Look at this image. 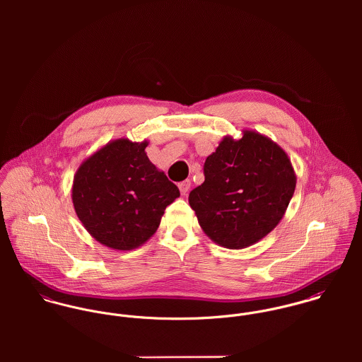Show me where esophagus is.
<instances>
[{
	"label": "esophagus",
	"instance_id": "1",
	"mask_svg": "<svg viewBox=\"0 0 362 362\" xmlns=\"http://www.w3.org/2000/svg\"><path fill=\"white\" fill-rule=\"evenodd\" d=\"M178 188H180V191H181V194H182V195H187V194H188V191H189V188H191V181H189V180H187V181L180 182Z\"/></svg>",
	"mask_w": 362,
	"mask_h": 362
}]
</instances>
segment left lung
<instances>
[{
    "instance_id": "left-lung-1",
    "label": "left lung",
    "mask_w": 362,
    "mask_h": 362,
    "mask_svg": "<svg viewBox=\"0 0 362 362\" xmlns=\"http://www.w3.org/2000/svg\"><path fill=\"white\" fill-rule=\"evenodd\" d=\"M204 173L189 206L207 237L228 250L266 237L283 218L297 184L287 153L252 129H243L240 139L226 135L207 156Z\"/></svg>"
}]
</instances>
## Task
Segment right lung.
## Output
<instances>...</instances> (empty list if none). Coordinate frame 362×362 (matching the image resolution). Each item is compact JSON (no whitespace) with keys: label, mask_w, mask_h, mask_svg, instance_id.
Returning a JSON list of instances; mask_svg holds the SVG:
<instances>
[{"label":"right lung","mask_w":362,"mask_h":362,"mask_svg":"<svg viewBox=\"0 0 362 362\" xmlns=\"http://www.w3.org/2000/svg\"><path fill=\"white\" fill-rule=\"evenodd\" d=\"M149 142L110 141L78 167L71 197L86 231L115 251L144 245L180 191L149 160Z\"/></svg>","instance_id":"add662e5"}]
</instances>
